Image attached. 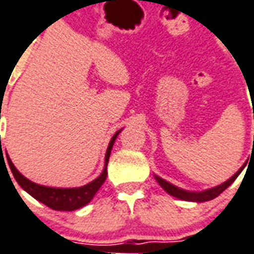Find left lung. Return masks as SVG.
Returning a JSON list of instances; mask_svg holds the SVG:
<instances>
[{"label": "left lung", "mask_w": 254, "mask_h": 254, "mask_svg": "<svg viewBox=\"0 0 254 254\" xmlns=\"http://www.w3.org/2000/svg\"><path fill=\"white\" fill-rule=\"evenodd\" d=\"M244 170V166L241 168V169L231 177V179H228L226 183H223V184H220L217 187H214V189L206 190V191H201V192H189V191H184V190H180L175 187L173 184H170V183L165 182L164 179H161V177H157V182L159 183V186L162 187V189L168 192V194L173 195V196H176V198H180L183 201H192V202H205V201H210V199H213L216 198L217 195H220L224 190L228 187V186H231L232 183L235 182V179L239 176V173Z\"/></svg>", "instance_id": "left-lung-1"}]
</instances>
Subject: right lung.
<instances>
[{"label": "right lung", "instance_id": "obj_1", "mask_svg": "<svg viewBox=\"0 0 254 254\" xmlns=\"http://www.w3.org/2000/svg\"><path fill=\"white\" fill-rule=\"evenodd\" d=\"M118 133L120 132L115 133L111 141H110L109 148H107V152H106V166H104L102 175L97 179H95L92 183L86 184L84 187H79V189H52V187H45V186L35 184V183L30 182L28 179H26L22 173H19V170L16 169L15 165L12 164L9 157L6 155L8 157V164H9V168L12 170V175L15 177V180L19 183V186L24 191H27L31 196H34L37 201L42 202L44 205H47L48 207H51L53 210L71 212V210L79 209V207L85 206L86 203H89L92 201V198L95 196V194L99 191V189L103 186V183L106 182L110 152H111V148H113V144H114Z\"/></svg>", "mask_w": 254, "mask_h": 254}]
</instances>
